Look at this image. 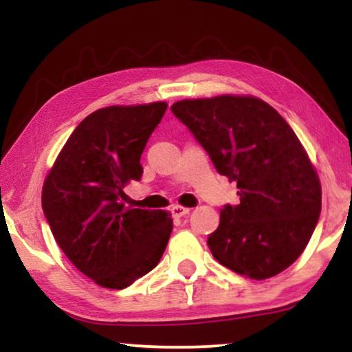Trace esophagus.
I'll return each mask as SVG.
<instances>
[{
    "instance_id": "34e87169",
    "label": "esophagus",
    "mask_w": 352,
    "mask_h": 352,
    "mask_svg": "<svg viewBox=\"0 0 352 352\" xmlns=\"http://www.w3.org/2000/svg\"><path fill=\"white\" fill-rule=\"evenodd\" d=\"M189 208H186V206H181V205H175L171 208V214L175 216V218H182V216L189 214Z\"/></svg>"
}]
</instances>
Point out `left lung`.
Returning <instances> with one entry per match:
<instances>
[{
  "mask_svg": "<svg viewBox=\"0 0 352 352\" xmlns=\"http://www.w3.org/2000/svg\"><path fill=\"white\" fill-rule=\"evenodd\" d=\"M171 112L208 152L216 171L237 182L239 205H224L208 247L223 266L263 280L305 252L322 208L319 176L276 109L253 96L184 99Z\"/></svg>",
  "mask_w": 352,
  "mask_h": 352,
  "instance_id": "obj_1",
  "label": "left lung"
}]
</instances>
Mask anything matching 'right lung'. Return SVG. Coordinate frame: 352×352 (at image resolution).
Listing matches in <instances>:
<instances>
[{
    "mask_svg": "<svg viewBox=\"0 0 352 352\" xmlns=\"http://www.w3.org/2000/svg\"><path fill=\"white\" fill-rule=\"evenodd\" d=\"M166 107L96 110L70 134L45 179L41 205L57 245L104 288L122 290L151 272L170 240V213L122 201L123 187L141 179V155Z\"/></svg>",
    "mask_w": 352,
    "mask_h": 352,
    "instance_id": "1",
    "label": "right lung"
}]
</instances>
